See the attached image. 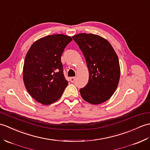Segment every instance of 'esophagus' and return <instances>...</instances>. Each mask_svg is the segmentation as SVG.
Masks as SVG:
<instances>
[{
    "label": "esophagus",
    "instance_id": "obj_1",
    "mask_svg": "<svg viewBox=\"0 0 150 150\" xmlns=\"http://www.w3.org/2000/svg\"><path fill=\"white\" fill-rule=\"evenodd\" d=\"M69 80H70L71 82H74L75 81V77H71L70 79H69Z\"/></svg>",
    "mask_w": 150,
    "mask_h": 150
}]
</instances>
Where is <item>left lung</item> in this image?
Instances as JSON below:
<instances>
[{"label":"left lung","mask_w":150,"mask_h":150,"mask_svg":"<svg viewBox=\"0 0 150 150\" xmlns=\"http://www.w3.org/2000/svg\"><path fill=\"white\" fill-rule=\"evenodd\" d=\"M81 48L89 71V81L80 89L86 102L98 105L106 102L117 89L120 78L119 59L110 43L93 34L80 33L72 37Z\"/></svg>","instance_id":"8db88e82"}]
</instances>
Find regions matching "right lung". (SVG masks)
Wrapping results in <instances>:
<instances>
[{"label": "right lung", "mask_w": 150, "mask_h": 150, "mask_svg": "<svg viewBox=\"0 0 150 150\" xmlns=\"http://www.w3.org/2000/svg\"><path fill=\"white\" fill-rule=\"evenodd\" d=\"M71 41L64 34H52L34 41L28 50L23 80L28 93L36 102L48 105L61 97L68 82L63 74L61 57Z\"/></svg>", "instance_id": "right-lung-1"}]
</instances>
